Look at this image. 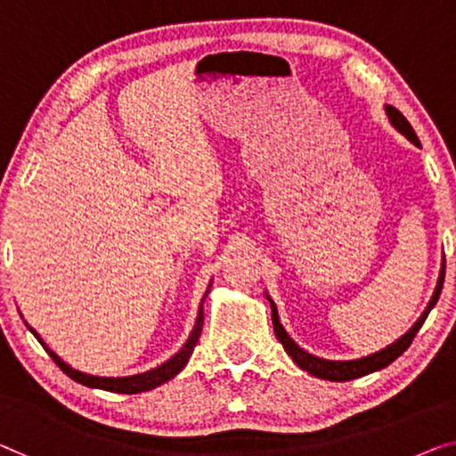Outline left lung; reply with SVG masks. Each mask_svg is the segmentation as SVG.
I'll return each mask as SVG.
<instances>
[{
    "label": "left lung",
    "mask_w": 456,
    "mask_h": 456,
    "mask_svg": "<svg viewBox=\"0 0 456 456\" xmlns=\"http://www.w3.org/2000/svg\"><path fill=\"white\" fill-rule=\"evenodd\" d=\"M387 110V117H389L391 125L397 128L399 133L405 134L407 139H410L413 145H419L418 141V134L413 131L410 122L403 117L402 112L397 110V108L393 106H385ZM444 264H443V270H440V278H438V284H436V290H434L432 295V301L428 303L426 311L422 314V317L418 319L416 325L407 331L405 336H402L397 339V342H393L391 346H387L385 350L375 352V354L366 356V358H358V360H323V358H317L314 354H309V352H305L303 348H298V346L293 342V339L289 338L287 331L278 322V311H276V305L270 301V307H272V325H274V334L278 338V342L284 346V350H287V354L295 360L297 366H301L303 370H307L309 375L319 377V379H325V380H350V379H358V377H364L369 375V372H375L379 369H385V366H389L393 360L399 358L403 354V352L410 348L413 338L422 328L428 314H430V309L436 305L438 297H440V290H443V282H444Z\"/></svg>",
    "instance_id": "obj_1"
}]
</instances>
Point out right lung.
Returning <instances> with one entry per match:
<instances>
[{"mask_svg":"<svg viewBox=\"0 0 456 456\" xmlns=\"http://www.w3.org/2000/svg\"><path fill=\"white\" fill-rule=\"evenodd\" d=\"M207 293H208V290H207ZM202 303H205V298H202ZM202 303H200V309H199V317H196V325H194L192 334H190V338H188V342L184 344V348H182L175 356L169 358L167 362H163L161 366H158V369L147 370V372H142V375H134V377H118V379L92 377V375H86V372L73 370L71 366L65 364L63 360L54 354L53 350L46 348V344L38 338L37 331H34V330H30V331L34 334V338H37L38 342L45 346V350L49 352V356L54 360V364H57L59 369L63 370L69 379L77 380V383L86 385V387H96V389H104V391H112V393H126V395H133V393H142V391L155 389V387H159V385L166 383V380L174 379L182 369H184L188 358L192 356V350H194L196 342H199V338H200L202 323H205V311H202Z\"/></svg>","mask_w":456,"mask_h":456,"instance_id":"1","label":"right lung"}]
</instances>
